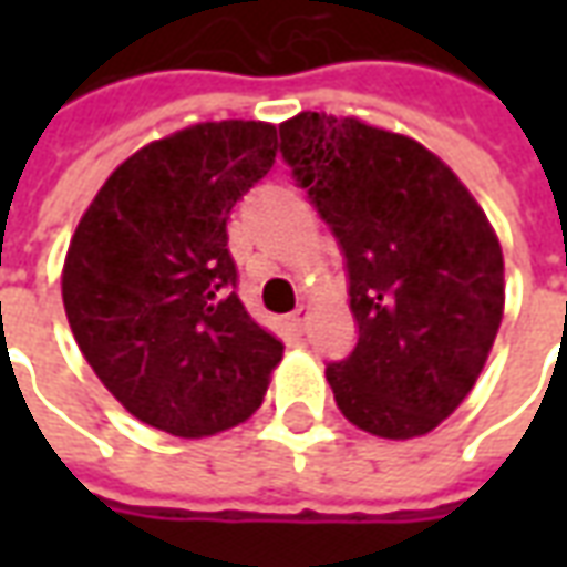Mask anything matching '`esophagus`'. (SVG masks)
Instances as JSON below:
<instances>
[{
	"label": "esophagus",
	"mask_w": 567,
	"mask_h": 567,
	"mask_svg": "<svg viewBox=\"0 0 567 567\" xmlns=\"http://www.w3.org/2000/svg\"><path fill=\"white\" fill-rule=\"evenodd\" d=\"M307 319H309V307H303V303H300V307L291 312V319H288V321H291V328H295V331H303Z\"/></svg>",
	"instance_id": "34e87169"
}]
</instances>
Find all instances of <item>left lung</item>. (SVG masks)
<instances>
[{
    "label": "left lung",
    "mask_w": 567,
    "mask_h": 567,
    "mask_svg": "<svg viewBox=\"0 0 567 567\" xmlns=\"http://www.w3.org/2000/svg\"><path fill=\"white\" fill-rule=\"evenodd\" d=\"M279 151L346 258L358 343L324 370L352 425L410 440L474 389L504 316L486 212L437 154L358 117L300 112Z\"/></svg>",
    "instance_id": "left-lung-1"
}]
</instances>
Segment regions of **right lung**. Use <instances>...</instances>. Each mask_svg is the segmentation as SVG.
<instances>
[{"label":"right lung","mask_w":567,"mask_h":567,"mask_svg":"<svg viewBox=\"0 0 567 567\" xmlns=\"http://www.w3.org/2000/svg\"><path fill=\"white\" fill-rule=\"evenodd\" d=\"M276 161V127L209 121L140 148L81 215L63 307L93 373L133 416L209 437L264 401L285 346L236 297L227 218Z\"/></svg>","instance_id":"add662e5"}]
</instances>
